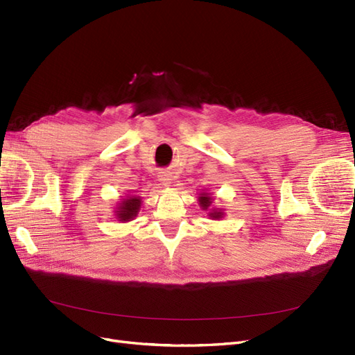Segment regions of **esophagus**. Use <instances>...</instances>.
Wrapping results in <instances>:
<instances>
[{"instance_id": "34e87169", "label": "esophagus", "mask_w": 355, "mask_h": 355, "mask_svg": "<svg viewBox=\"0 0 355 355\" xmlns=\"http://www.w3.org/2000/svg\"><path fill=\"white\" fill-rule=\"evenodd\" d=\"M160 182H163L164 185H167V183H170V175L166 173V172H163V173L160 175Z\"/></svg>"}]
</instances>
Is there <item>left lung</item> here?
<instances>
[{
  "label": "left lung",
  "instance_id": "1",
  "mask_svg": "<svg viewBox=\"0 0 355 355\" xmlns=\"http://www.w3.org/2000/svg\"><path fill=\"white\" fill-rule=\"evenodd\" d=\"M200 204H201V207H202L204 210H207V209H209V207H210V204H211V198H210L207 193H205V195L202 193V197H200ZM209 216L213 217V218H220V217L223 216V213H222V211H217V210L213 209V211H211Z\"/></svg>",
  "mask_w": 355,
  "mask_h": 355
}]
</instances>
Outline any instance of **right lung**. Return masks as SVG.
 Masks as SVG:
<instances>
[{"label":"right lung","instance_id":"obj_1","mask_svg":"<svg viewBox=\"0 0 355 355\" xmlns=\"http://www.w3.org/2000/svg\"><path fill=\"white\" fill-rule=\"evenodd\" d=\"M139 207H141L139 197H129L128 200L121 201L117 211V218H120V222H129V220H132L138 214Z\"/></svg>","mask_w":355,"mask_h":355}]
</instances>
